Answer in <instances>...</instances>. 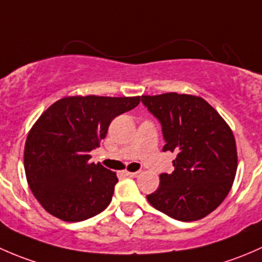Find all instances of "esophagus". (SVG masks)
Returning a JSON list of instances; mask_svg holds the SVG:
<instances>
[{
  "mask_svg": "<svg viewBox=\"0 0 262 262\" xmlns=\"http://www.w3.org/2000/svg\"><path fill=\"white\" fill-rule=\"evenodd\" d=\"M125 174L130 178H136L139 175V171H125Z\"/></svg>",
  "mask_w": 262,
  "mask_h": 262,
  "instance_id": "1",
  "label": "esophagus"
}]
</instances>
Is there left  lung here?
Listing matches in <instances>:
<instances>
[{
    "label": "left lung",
    "mask_w": 262,
    "mask_h": 262,
    "mask_svg": "<svg viewBox=\"0 0 262 262\" xmlns=\"http://www.w3.org/2000/svg\"><path fill=\"white\" fill-rule=\"evenodd\" d=\"M141 102L160 122L165 146L177 155L174 171L161 172L160 185L146 195L154 208L190 222L214 211L227 196L237 170L233 134L203 98L165 93L142 96Z\"/></svg>",
    "instance_id": "1"
}]
</instances>
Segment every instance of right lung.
<instances>
[{"mask_svg":"<svg viewBox=\"0 0 262 262\" xmlns=\"http://www.w3.org/2000/svg\"><path fill=\"white\" fill-rule=\"evenodd\" d=\"M140 97H67L47 110L29 132L24 164L29 187L47 212L80 222L108 207L118 182L90 152L110 123L131 111Z\"/></svg>","mask_w":262,"mask_h":262,"instance_id":"right-lung-1","label":"right lung"}]
</instances>
